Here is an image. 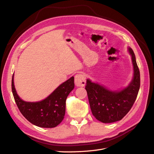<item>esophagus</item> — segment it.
Returning a JSON list of instances; mask_svg holds the SVG:
<instances>
[{
    "instance_id": "esophagus-1",
    "label": "esophagus",
    "mask_w": 154,
    "mask_h": 154,
    "mask_svg": "<svg viewBox=\"0 0 154 154\" xmlns=\"http://www.w3.org/2000/svg\"><path fill=\"white\" fill-rule=\"evenodd\" d=\"M74 83H75V85L78 87L85 86L86 83L85 76L82 74H77L75 77H74Z\"/></svg>"
}]
</instances>
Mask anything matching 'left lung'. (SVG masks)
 <instances>
[{
    "label": "left lung",
    "instance_id": "8db88e82",
    "mask_svg": "<svg viewBox=\"0 0 154 154\" xmlns=\"http://www.w3.org/2000/svg\"><path fill=\"white\" fill-rule=\"evenodd\" d=\"M134 66V77L129 85L120 91H111L87 80L85 89L93 116L100 122L109 123L122 119L131 109L140 87V72L133 50L128 48Z\"/></svg>",
    "mask_w": 154,
    "mask_h": 154
}]
</instances>
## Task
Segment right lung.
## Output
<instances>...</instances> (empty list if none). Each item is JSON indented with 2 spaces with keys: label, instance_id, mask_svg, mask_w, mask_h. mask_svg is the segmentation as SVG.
Returning a JSON list of instances; mask_svg holds the SVG:
<instances>
[{
  "label": "right lung",
  "instance_id": "add662e5",
  "mask_svg": "<svg viewBox=\"0 0 154 154\" xmlns=\"http://www.w3.org/2000/svg\"><path fill=\"white\" fill-rule=\"evenodd\" d=\"M12 76L11 88L15 103L21 114L30 123L42 128H54L62 122L66 114V99L74 87V77L58 87L42 101L26 102L18 96Z\"/></svg>",
  "mask_w": 154,
  "mask_h": 154
}]
</instances>
